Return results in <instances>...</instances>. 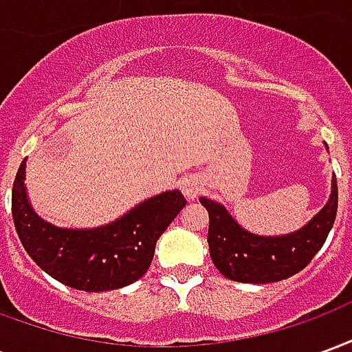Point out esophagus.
<instances>
[{
	"label": "esophagus",
	"instance_id": "1",
	"mask_svg": "<svg viewBox=\"0 0 352 352\" xmlns=\"http://www.w3.org/2000/svg\"><path fill=\"white\" fill-rule=\"evenodd\" d=\"M181 188H183V194L186 198L196 199L204 186H201V183H199L196 177H188V179H184L183 183H181Z\"/></svg>",
	"mask_w": 352,
	"mask_h": 352
}]
</instances>
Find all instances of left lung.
Instances as JSON below:
<instances>
[{
  "label": "left lung",
  "instance_id": "1",
  "mask_svg": "<svg viewBox=\"0 0 352 352\" xmlns=\"http://www.w3.org/2000/svg\"><path fill=\"white\" fill-rule=\"evenodd\" d=\"M209 213V254L217 270L237 283H277L302 272L320 251L338 213V181L326 206L303 228L287 236H258L241 228L226 207L199 198Z\"/></svg>",
  "mask_w": 352,
  "mask_h": 352
}]
</instances>
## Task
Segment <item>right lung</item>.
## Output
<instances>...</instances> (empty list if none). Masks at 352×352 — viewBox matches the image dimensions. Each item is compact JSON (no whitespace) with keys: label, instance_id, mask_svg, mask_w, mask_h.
Wrapping results in <instances>:
<instances>
[{"label":"right lung","instance_id":"add662e5","mask_svg":"<svg viewBox=\"0 0 352 352\" xmlns=\"http://www.w3.org/2000/svg\"><path fill=\"white\" fill-rule=\"evenodd\" d=\"M26 158L12 184V221L35 264L67 287L103 292L141 279L153 262L158 237L186 199L179 190L141 201L111 224L90 230L58 228L43 221L26 194Z\"/></svg>","mask_w":352,"mask_h":352}]
</instances>
